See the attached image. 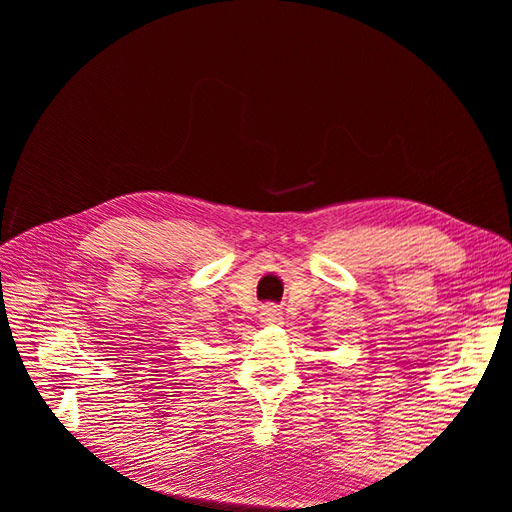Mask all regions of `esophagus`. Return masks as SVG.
Returning <instances> with one entry per match:
<instances>
[{"label": "esophagus", "instance_id": "1", "mask_svg": "<svg viewBox=\"0 0 512 512\" xmlns=\"http://www.w3.org/2000/svg\"><path fill=\"white\" fill-rule=\"evenodd\" d=\"M260 320L267 322V324H273V322H280L282 320V312L277 309L275 305H265L260 309Z\"/></svg>", "mask_w": 512, "mask_h": 512}]
</instances>
